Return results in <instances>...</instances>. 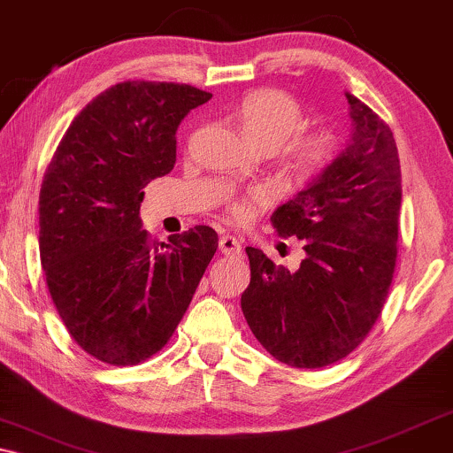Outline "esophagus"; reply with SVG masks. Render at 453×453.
Segmentation results:
<instances>
[{
    "instance_id": "obj_1",
    "label": "esophagus",
    "mask_w": 453,
    "mask_h": 453,
    "mask_svg": "<svg viewBox=\"0 0 453 453\" xmlns=\"http://www.w3.org/2000/svg\"><path fill=\"white\" fill-rule=\"evenodd\" d=\"M219 247L220 251L225 253V256H241L243 253V250H241V241L237 237H231V234H225V237H220L219 241Z\"/></svg>"
}]
</instances>
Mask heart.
Instances as JSON below:
<instances>
[{
    "mask_svg": "<svg viewBox=\"0 0 453 453\" xmlns=\"http://www.w3.org/2000/svg\"><path fill=\"white\" fill-rule=\"evenodd\" d=\"M241 129L253 146L264 152H274L291 142L282 150L284 173L290 181L309 183L321 175L332 163L336 152V138L330 129H303L307 115L296 98L288 92L264 88L250 92L237 109ZM265 202V196L251 194L245 200L228 203V216L233 220H245L251 214L253 203Z\"/></svg>",
    "mask_w": 453,
    "mask_h": 453,
    "instance_id": "obj_1",
    "label": "heart"
}]
</instances>
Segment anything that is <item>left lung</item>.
<instances>
[{
	"instance_id": "left-lung-1",
	"label": "left lung",
	"mask_w": 453,
	"mask_h": 453,
	"mask_svg": "<svg viewBox=\"0 0 453 453\" xmlns=\"http://www.w3.org/2000/svg\"><path fill=\"white\" fill-rule=\"evenodd\" d=\"M352 138L334 163L272 214L280 237L301 239L296 272L256 247L241 309L278 361L319 369L349 357L386 305L398 259L402 173L392 129L346 92Z\"/></svg>"
}]
</instances>
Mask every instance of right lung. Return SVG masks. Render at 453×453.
I'll return each mask as SVG.
<instances>
[{
	"mask_svg": "<svg viewBox=\"0 0 453 453\" xmlns=\"http://www.w3.org/2000/svg\"><path fill=\"white\" fill-rule=\"evenodd\" d=\"M210 98L189 84L111 86L73 117L47 166V288L65 330L96 361L129 367L157 355L214 257V228L197 225L157 245L140 222L142 189L175 166L179 123Z\"/></svg>",
	"mask_w": 453,
	"mask_h": 453,
	"instance_id": "1",
	"label": "right lung"
}]
</instances>
